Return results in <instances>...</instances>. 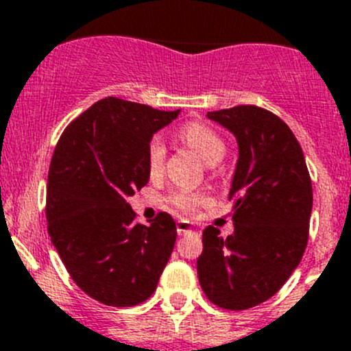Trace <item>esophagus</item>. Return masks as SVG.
<instances>
[{
  "instance_id": "1",
  "label": "esophagus",
  "mask_w": 351,
  "mask_h": 351,
  "mask_svg": "<svg viewBox=\"0 0 351 351\" xmlns=\"http://www.w3.org/2000/svg\"><path fill=\"white\" fill-rule=\"evenodd\" d=\"M192 230H194V225H192L191 221H186V220L176 221V232H178V235H185Z\"/></svg>"
}]
</instances>
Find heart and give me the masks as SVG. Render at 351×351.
Listing matches in <instances>:
<instances>
[{"instance_id": "1", "label": "heart", "mask_w": 351, "mask_h": 351, "mask_svg": "<svg viewBox=\"0 0 351 351\" xmlns=\"http://www.w3.org/2000/svg\"><path fill=\"white\" fill-rule=\"evenodd\" d=\"M180 138L185 145L191 147L208 166H216L225 157L227 147L223 138L216 133L213 128L206 126L202 123H191L182 128ZM166 160V147L160 138H152L147 147V169L152 178L159 176L165 169ZM204 197L201 194H194L189 191H176L169 195V202L176 209L183 213H191L202 204Z\"/></svg>"}]
</instances>
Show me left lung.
I'll list each match as a JSON object with an SVG mask.
<instances>
[{
  "instance_id": "left-lung-1",
  "label": "left lung",
  "mask_w": 351,
  "mask_h": 351,
  "mask_svg": "<svg viewBox=\"0 0 351 351\" xmlns=\"http://www.w3.org/2000/svg\"><path fill=\"white\" fill-rule=\"evenodd\" d=\"M237 140L228 199L234 234L202 232L197 275L211 303L247 310L274 296L291 277L308 242L313 194L303 150L282 119L254 106L208 112Z\"/></svg>"
}]
</instances>
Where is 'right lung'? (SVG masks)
<instances>
[{"instance_id":"obj_1","label":"right lung","mask_w":351,"mask_h":351,"mask_svg":"<svg viewBox=\"0 0 351 351\" xmlns=\"http://www.w3.org/2000/svg\"><path fill=\"white\" fill-rule=\"evenodd\" d=\"M107 97L62 133L48 171V234L72 280L109 306L143 303L156 291L176 241L175 220L159 213L135 223L128 197L147 185V147L178 117Z\"/></svg>"}]
</instances>
